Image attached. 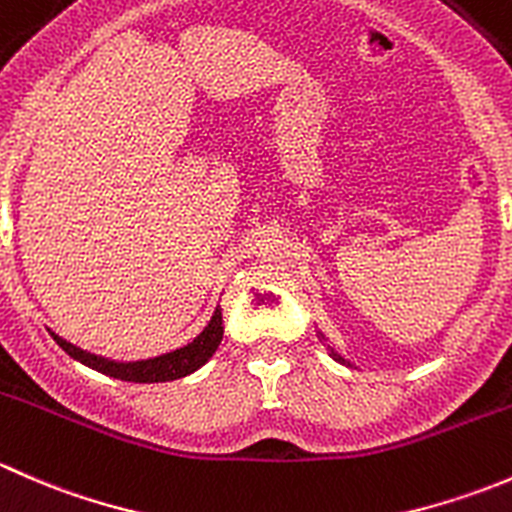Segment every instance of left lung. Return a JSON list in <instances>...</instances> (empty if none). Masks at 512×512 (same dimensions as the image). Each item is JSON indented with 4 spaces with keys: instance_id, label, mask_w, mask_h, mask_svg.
<instances>
[{
    "instance_id": "8db88e82",
    "label": "left lung",
    "mask_w": 512,
    "mask_h": 512,
    "mask_svg": "<svg viewBox=\"0 0 512 512\" xmlns=\"http://www.w3.org/2000/svg\"><path fill=\"white\" fill-rule=\"evenodd\" d=\"M332 356H334V359H337V361H344V359H342V356H339V354H334V352H332Z\"/></svg>"
}]
</instances>
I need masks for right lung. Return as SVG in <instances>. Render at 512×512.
<instances>
[{
  "mask_svg": "<svg viewBox=\"0 0 512 512\" xmlns=\"http://www.w3.org/2000/svg\"><path fill=\"white\" fill-rule=\"evenodd\" d=\"M54 342L64 349L71 359L81 361V364L91 366V369L101 371V374L113 376V379L121 381H136V384H158V381H173L183 379V376L193 374L195 369L205 364L210 356L218 349L220 339H223V314L220 309H215L213 319H210L208 327L183 349H175V352L156 356V359L148 361H136V364H116V361L101 359V356L84 352V349L74 347V344L64 342L61 337L51 334Z\"/></svg>",
  "mask_w": 512,
  "mask_h": 512,
  "instance_id": "add662e5",
  "label": "right lung"
}]
</instances>
